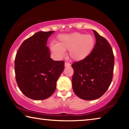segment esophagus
Instances as JSON below:
<instances>
[{"mask_svg": "<svg viewBox=\"0 0 129 129\" xmlns=\"http://www.w3.org/2000/svg\"><path fill=\"white\" fill-rule=\"evenodd\" d=\"M64 66H65V67H69V66H71V64H70L69 62H65V64H64Z\"/></svg>", "mask_w": 129, "mask_h": 129, "instance_id": "esophagus-1", "label": "esophagus"}]
</instances>
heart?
Returning <instances> with one entry per match:
<instances>
[{
	"mask_svg": "<svg viewBox=\"0 0 129 129\" xmlns=\"http://www.w3.org/2000/svg\"><path fill=\"white\" fill-rule=\"evenodd\" d=\"M94 46L95 39L93 36L76 32L60 35L58 36L57 43H51L50 48L60 58L64 57L65 51L69 50V58L75 61H80L90 55Z\"/></svg>",
	"mask_w": 129,
	"mask_h": 129,
	"instance_id": "b5f03b06",
	"label": "heart"
}]
</instances>
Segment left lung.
Returning <instances> with one entry per match:
<instances>
[{"instance_id": "1", "label": "left lung", "mask_w": 129, "mask_h": 129, "mask_svg": "<svg viewBox=\"0 0 129 129\" xmlns=\"http://www.w3.org/2000/svg\"><path fill=\"white\" fill-rule=\"evenodd\" d=\"M95 44L85 59L73 63L72 88L76 95L85 100L99 99L112 82L114 57L110 44L93 30Z\"/></svg>"}]
</instances>
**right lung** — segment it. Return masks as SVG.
<instances>
[{
    "label": "right lung",
    "mask_w": 129,
    "mask_h": 129,
    "mask_svg": "<svg viewBox=\"0 0 129 129\" xmlns=\"http://www.w3.org/2000/svg\"><path fill=\"white\" fill-rule=\"evenodd\" d=\"M54 31H39L23 41L15 60L16 82L22 93L34 100L53 94L64 71V61L51 58L47 40Z\"/></svg>",
    "instance_id": "add662e5"
}]
</instances>
